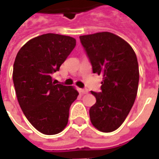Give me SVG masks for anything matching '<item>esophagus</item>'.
I'll return each instance as SVG.
<instances>
[{"mask_svg": "<svg viewBox=\"0 0 159 159\" xmlns=\"http://www.w3.org/2000/svg\"><path fill=\"white\" fill-rule=\"evenodd\" d=\"M80 92L83 93V94H85V93H88V92H89V91H88L87 89H80Z\"/></svg>", "mask_w": 159, "mask_h": 159, "instance_id": "34e87169", "label": "esophagus"}]
</instances>
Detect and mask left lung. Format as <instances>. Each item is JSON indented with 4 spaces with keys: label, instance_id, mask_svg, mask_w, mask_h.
Segmentation results:
<instances>
[{
    "label": "left lung",
    "instance_id": "8db88e82",
    "mask_svg": "<svg viewBox=\"0 0 159 159\" xmlns=\"http://www.w3.org/2000/svg\"><path fill=\"white\" fill-rule=\"evenodd\" d=\"M93 73L103 76L100 92L91 93L96 103L91 107V123L109 133L118 129L129 113L136 98L139 66L131 46L110 32L80 36Z\"/></svg>",
    "mask_w": 159,
    "mask_h": 159
}]
</instances>
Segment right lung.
I'll return each mask as SVG.
<instances>
[{
	"instance_id": "obj_1",
	"label": "right lung",
	"mask_w": 159,
	"mask_h": 159,
	"mask_svg": "<svg viewBox=\"0 0 159 159\" xmlns=\"http://www.w3.org/2000/svg\"><path fill=\"white\" fill-rule=\"evenodd\" d=\"M76 47L73 37L48 33L30 40L17 53L12 80L16 95L30 123L44 134L61 132L68 123L71 104L78 92L52 82Z\"/></svg>"
}]
</instances>
